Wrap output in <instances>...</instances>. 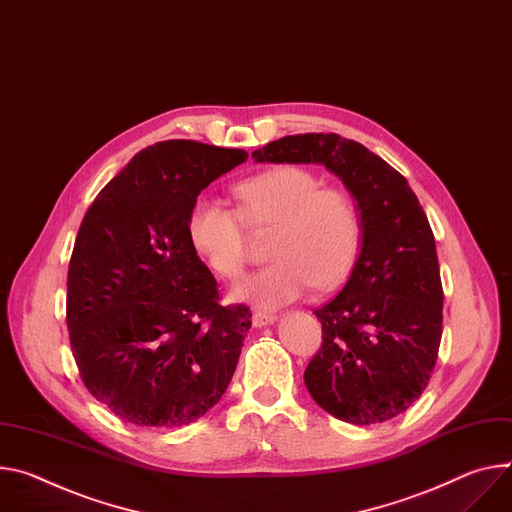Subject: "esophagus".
I'll list each match as a JSON object with an SVG mask.
<instances>
[{
  "mask_svg": "<svg viewBox=\"0 0 512 512\" xmlns=\"http://www.w3.org/2000/svg\"><path fill=\"white\" fill-rule=\"evenodd\" d=\"M275 314H271V312H255L253 314V327H257V329H261V327H269V324H273L275 322Z\"/></svg>",
  "mask_w": 512,
  "mask_h": 512,
  "instance_id": "esophagus-1",
  "label": "esophagus"
}]
</instances>
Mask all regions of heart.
I'll use <instances>...</instances> for the list:
<instances>
[{"instance_id":"b5f03b06","label":"heart","mask_w":512,"mask_h":512,"mask_svg":"<svg viewBox=\"0 0 512 512\" xmlns=\"http://www.w3.org/2000/svg\"><path fill=\"white\" fill-rule=\"evenodd\" d=\"M239 210L202 196L194 202L188 232L196 251L224 280H237L249 259L247 230H273L271 265L232 288V298L257 308H280L312 286L329 290L349 273L361 243V220L351 196L320 188L312 171L280 165L235 188Z\"/></svg>"}]
</instances>
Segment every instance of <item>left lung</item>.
Segmentation results:
<instances>
[{"instance_id": "1", "label": "left lung", "mask_w": 512, "mask_h": 512, "mask_svg": "<svg viewBox=\"0 0 512 512\" xmlns=\"http://www.w3.org/2000/svg\"><path fill=\"white\" fill-rule=\"evenodd\" d=\"M253 159L324 165L355 198L361 251L345 288L314 310L322 347L304 384L345 423L390 421L427 388L443 333V288L425 210L394 167L333 132L284 136Z\"/></svg>"}]
</instances>
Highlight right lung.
Segmentation results:
<instances>
[{
	"mask_svg": "<svg viewBox=\"0 0 512 512\" xmlns=\"http://www.w3.org/2000/svg\"><path fill=\"white\" fill-rule=\"evenodd\" d=\"M243 149L157 143L89 206L67 275V329L79 376L136 427L198 421L224 394L251 329L247 306H220L188 232L194 202L247 161Z\"/></svg>",
	"mask_w": 512,
	"mask_h": 512,
	"instance_id": "add662e5",
	"label": "right lung"
}]
</instances>
